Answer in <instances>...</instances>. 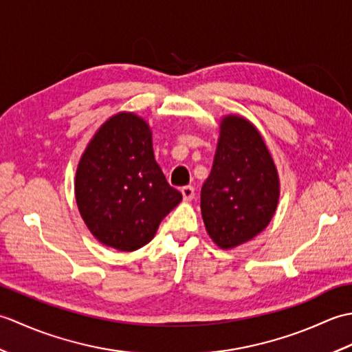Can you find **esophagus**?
<instances>
[{
  "label": "esophagus",
  "mask_w": 352,
  "mask_h": 352,
  "mask_svg": "<svg viewBox=\"0 0 352 352\" xmlns=\"http://www.w3.org/2000/svg\"><path fill=\"white\" fill-rule=\"evenodd\" d=\"M182 195L184 201H192L193 197H195V189H193L192 186H184L182 189Z\"/></svg>",
  "instance_id": "obj_1"
}]
</instances>
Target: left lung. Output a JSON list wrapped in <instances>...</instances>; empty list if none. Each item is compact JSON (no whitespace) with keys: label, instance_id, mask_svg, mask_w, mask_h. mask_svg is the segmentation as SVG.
<instances>
[{"label":"left lung","instance_id":"obj_1","mask_svg":"<svg viewBox=\"0 0 352 352\" xmlns=\"http://www.w3.org/2000/svg\"><path fill=\"white\" fill-rule=\"evenodd\" d=\"M280 198L278 172L258 130L223 116L213 168L201 189V214L222 250L251 241L271 222Z\"/></svg>","mask_w":352,"mask_h":352}]
</instances>
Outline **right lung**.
I'll return each mask as SVG.
<instances>
[{
  "label": "right lung",
  "instance_id": "obj_1",
  "mask_svg": "<svg viewBox=\"0 0 352 352\" xmlns=\"http://www.w3.org/2000/svg\"><path fill=\"white\" fill-rule=\"evenodd\" d=\"M182 198L157 164L151 129L138 115L122 111L107 119L81 155L77 206L102 245L118 251L142 248Z\"/></svg>",
  "mask_w": 352,
  "mask_h": 352
}]
</instances>
